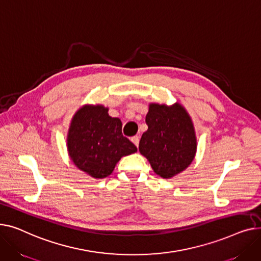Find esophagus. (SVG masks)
I'll list each match as a JSON object with an SVG mask.
<instances>
[{
  "label": "esophagus",
  "mask_w": 261,
  "mask_h": 261,
  "mask_svg": "<svg viewBox=\"0 0 261 261\" xmlns=\"http://www.w3.org/2000/svg\"><path fill=\"white\" fill-rule=\"evenodd\" d=\"M132 142L138 147V146H139V141H140V136H134V137H132Z\"/></svg>",
  "instance_id": "34e87169"
}]
</instances>
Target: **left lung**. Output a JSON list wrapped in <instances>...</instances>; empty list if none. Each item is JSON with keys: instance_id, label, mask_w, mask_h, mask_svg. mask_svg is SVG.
<instances>
[{"instance_id": "1", "label": "left lung", "mask_w": 261, "mask_h": 261, "mask_svg": "<svg viewBox=\"0 0 261 261\" xmlns=\"http://www.w3.org/2000/svg\"><path fill=\"white\" fill-rule=\"evenodd\" d=\"M148 126L139 151L154 172L163 179L180 174L193 162L197 138L191 116L179 102L173 105L149 103L145 117Z\"/></svg>"}]
</instances>
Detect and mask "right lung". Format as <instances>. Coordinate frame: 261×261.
Returning <instances> with one entry per match:
<instances>
[{
	"label": "right lung",
	"mask_w": 261,
	"mask_h": 261,
	"mask_svg": "<svg viewBox=\"0 0 261 261\" xmlns=\"http://www.w3.org/2000/svg\"><path fill=\"white\" fill-rule=\"evenodd\" d=\"M122 122L102 104H85L73 115L67 133V151L73 164L94 179L110 176L119 160L137 151L122 135Z\"/></svg>",
	"instance_id": "1"
}]
</instances>
